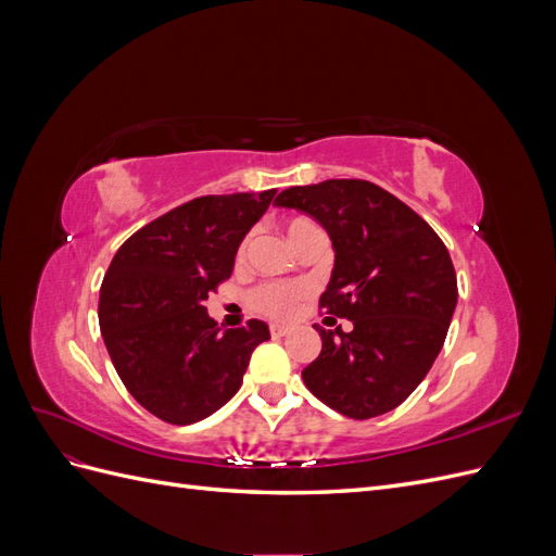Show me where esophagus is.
<instances>
[{"label": "esophagus", "mask_w": 556, "mask_h": 556, "mask_svg": "<svg viewBox=\"0 0 556 556\" xmlns=\"http://www.w3.org/2000/svg\"><path fill=\"white\" fill-rule=\"evenodd\" d=\"M285 333H290L288 325H271V336H285Z\"/></svg>", "instance_id": "1"}]
</instances>
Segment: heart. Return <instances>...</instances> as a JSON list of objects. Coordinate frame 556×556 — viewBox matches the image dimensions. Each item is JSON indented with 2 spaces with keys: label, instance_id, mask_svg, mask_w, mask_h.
Listing matches in <instances>:
<instances>
[{
  "label": "heart",
  "instance_id": "heart-1",
  "mask_svg": "<svg viewBox=\"0 0 556 556\" xmlns=\"http://www.w3.org/2000/svg\"><path fill=\"white\" fill-rule=\"evenodd\" d=\"M313 227L317 225L311 223L308 217H294V220H290L288 227H285V231H288V239L292 241L299 233H304ZM306 292V285L301 282H266L252 292V306L271 317H292L299 308L301 296Z\"/></svg>",
  "mask_w": 556,
  "mask_h": 556
}]
</instances>
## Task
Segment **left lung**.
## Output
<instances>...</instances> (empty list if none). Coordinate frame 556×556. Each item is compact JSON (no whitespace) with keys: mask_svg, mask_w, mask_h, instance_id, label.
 <instances>
[{"mask_svg":"<svg viewBox=\"0 0 556 556\" xmlns=\"http://www.w3.org/2000/svg\"><path fill=\"white\" fill-rule=\"evenodd\" d=\"M276 206L308 213L329 233L333 268L319 304L352 323L350 331L315 327L323 352L301 378L345 417L394 410L429 374L457 306L445 243L413 208L368 180L290 188Z\"/></svg>","mask_w":556,"mask_h":556,"instance_id":"left-lung-1","label":"left lung"}]
</instances>
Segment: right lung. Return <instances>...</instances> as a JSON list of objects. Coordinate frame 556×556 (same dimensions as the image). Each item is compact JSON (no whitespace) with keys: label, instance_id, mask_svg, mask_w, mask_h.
I'll return each instance as SVG.
<instances>
[{"label":"right lung","instance_id":"add662e5","mask_svg":"<svg viewBox=\"0 0 556 556\" xmlns=\"http://www.w3.org/2000/svg\"><path fill=\"white\" fill-rule=\"evenodd\" d=\"M260 194L199 197L121 245L99 290V327L127 392L155 417L194 425L239 392L268 327H217L206 299L233 271L245 233L271 204Z\"/></svg>","mask_w":556,"mask_h":556}]
</instances>
